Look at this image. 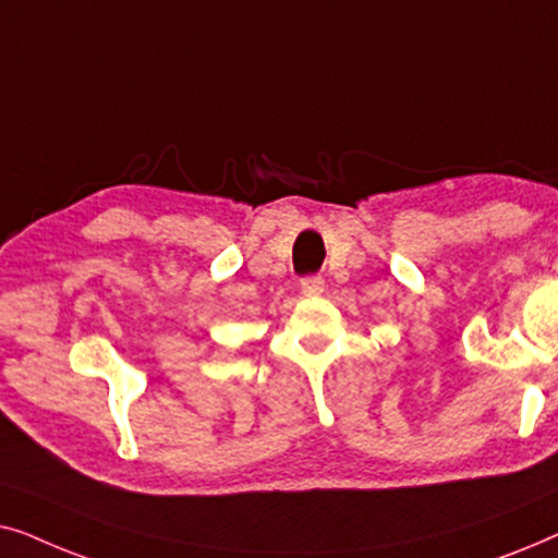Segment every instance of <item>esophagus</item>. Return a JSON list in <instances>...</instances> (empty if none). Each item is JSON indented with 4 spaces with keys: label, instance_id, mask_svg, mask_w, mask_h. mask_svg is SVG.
I'll return each mask as SVG.
<instances>
[{
    "label": "esophagus",
    "instance_id": "34e87169",
    "mask_svg": "<svg viewBox=\"0 0 558 558\" xmlns=\"http://www.w3.org/2000/svg\"><path fill=\"white\" fill-rule=\"evenodd\" d=\"M300 287H302L304 296H319L325 292V279L323 277H304Z\"/></svg>",
    "mask_w": 558,
    "mask_h": 558
}]
</instances>
